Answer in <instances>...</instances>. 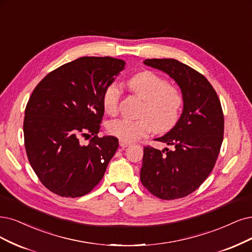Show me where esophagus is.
Returning <instances> with one entry per match:
<instances>
[{"label":"esophagus","mask_w":252,"mask_h":252,"mask_svg":"<svg viewBox=\"0 0 252 252\" xmlns=\"http://www.w3.org/2000/svg\"><path fill=\"white\" fill-rule=\"evenodd\" d=\"M132 143L131 142H128V141H126V140H119V145L121 146V147H127L128 145H131Z\"/></svg>","instance_id":"1"}]
</instances>
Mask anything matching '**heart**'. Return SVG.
Returning <instances> with one entry per match:
<instances>
[{
  "mask_svg": "<svg viewBox=\"0 0 252 252\" xmlns=\"http://www.w3.org/2000/svg\"><path fill=\"white\" fill-rule=\"evenodd\" d=\"M127 86L144 100L139 119L118 118L107 126L109 134L121 140L135 141L152 131L167 132L178 123L184 98L181 91L162 77L152 71L136 74L127 81ZM120 88L115 82L109 83L102 93V106L110 115L118 111Z\"/></svg>",
  "mask_w": 252,
  "mask_h": 252,
  "instance_id": "1",
  "label": "heart"
}]
</instances>
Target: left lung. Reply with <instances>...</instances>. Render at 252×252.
<instances>
[{"mask_svg":"<svg viewBox=\"0 0 252 252\" xmlns=\"http://www.w3.org/2000/svg\"><path fill=\"white\" fill-rule=\"evenodd\" d=\"M143 63L176 82L184 109L170 131L155 139L172 145V151L144 147L140 180L157 197L182 198L196 190L215 166L224 133L221 104L206 77L188 65L175 59H146Z\"/></svg>","mask_w":252,"mask_h":252,"instance_id":"8db88e82","label":"left lung"}]
</instances>
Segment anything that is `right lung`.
Returning <instances> with one entry per match:
<instances>
[{
    "label": "right lung",
    "mask_w": 252,
    "mask_h": 252,
    "mask_svg": "<svg viewBox=\"0 0 252 252\" xmlns=\"http://www.w3.org/2000/svg\"><path fill=\"white\" fill-rule=\"evenodd\" d=\"M125 65L116 58L82 57L46 74L32 92L24 119L27 156L42 185L59 196L89 193L117 151L116 137L97 133L102 93Z\"/></svg>",
    "instance_id": "right-lung-1"
}]
</instances>
